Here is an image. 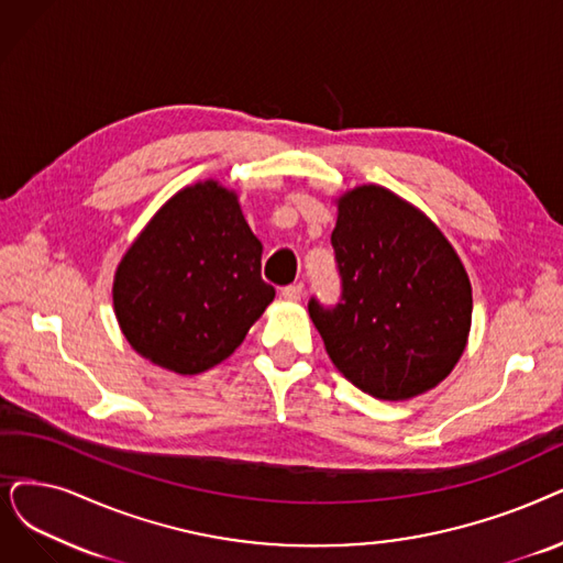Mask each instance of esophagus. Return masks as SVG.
<instances>
[{"instance_id":"obj_1","label":"esophagus","mask_w":563,"mask_h":563,"mask_svg":"<svg viewBox=\"0 0 563 563\" xmlns=\"http://www.w3.org/2000/svg\"><path fill=\"white\" fill-rule=\"evenodd\" d=\"M302 290H305L302 284L284 286V288H282V298H286V300H300V298H302Z\"/></svg>"}]
</instances>
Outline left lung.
I'll return each instance as SVG.
<instances>
[{
    "label": "left lung",
    "instance_id": "1",
    "mask_svg": "<svg viewBox=\"0 0 563 563\" xmlns=\"http://www.w3.org/2000/svg\"><path fill=\"white\" fill-rule=\"evenodd\" d=\"M342 294L309 298L334 367L378 399L434 388L460 360L471 328V284L434 223L384 187L340 198L330 235Z\"/></svg>",
    "mask_w": 563,
    "mask_h": 563
}]
</instances>
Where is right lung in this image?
Masks as SVG:
<instances>
[{
    "label": "right lung",
    "instance_id": "right-lung-1",
    "mask_svg": "<svg viewBox=\"0 0 563 563\" xmlns=\"http://www.w3.org/2000/svg\"><path fill=\"white\" fill-rule=\"evenodd\" d=\"M261 242L217 183L175 194L122 258L112 302L129 344L177 374L227 360L273 302Z\"/></svg>",
    "mask_w": 563,
    "mask_h": 563
}]
</instances>
